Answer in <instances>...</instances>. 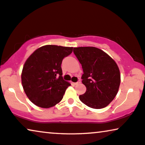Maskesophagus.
Segmentation results:
<instances>
[{"mask_svg": "<svg viewBox=\"0 0 145 145\" xmlns=\"http://www.w3.org/2000/svg\"><path fill=\"white\" fill-rule=\"evenodd\" d=\"M73 84H74V85H75V86H77V85L81 84V82H80V81H78V82H76V83H73Z\"/></svg>", "mask_w": 145, "mask_h": 145, "instance_id": "obj_1", "label": "esophagus"}]
</instances>
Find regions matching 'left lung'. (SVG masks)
Here are the masks:
<instances>
[{"instance_id": "1", "label": "left lung", "mask_w": 145, "mask_h": 145, "mask_svg": "<svg viewBox=\"0 0 145 145\" xmlns=\"http://www.w3.org/2000/svg\"><path fill=\"white\" fill-rule=\"evenodd\" d=\"M74 53L82 64V84L86 91L80 101L93 109H102L114 99L119 91L121 74L114 59L95 47L74 48Z\"/></svg>"}]
</instances>
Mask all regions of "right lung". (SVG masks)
<instances>
[{
	"label": "right lung",
	"mask_w": 145,
	"mask_h": 145,
	"mask_svg": "<svg viewBox=\"0 0 145 145\" xmlns=\"http://www.w3.org/2000/svg\"><path fill=\"white\" fill-rule=\"evenodd\" d=\"M73 47L46 45L38 48L25 61L21 81L27 97L42 108L54 107L61 101L68 82L63 80L61 64Z\"/></svg>",
	"instance_id": "right-lung-1"
}]
</instances>
